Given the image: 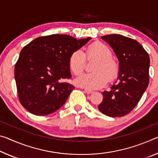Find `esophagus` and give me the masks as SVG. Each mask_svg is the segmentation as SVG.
<instances>
[{"label":"esophagus","instance_id":"obj_1","mask_svg":"<svg viewBox=\"0 0 158 158\" xmlns=\"http://www.w3.org/2000/svg\"><path fill=\"white\" fill-rule=\"evenodd\" d=\"M84 91H85V93H86V94H91V93H93V91H91V90H89L88 89H84Z\"/></svg>","mask_w":158,"mask_h":158}]
</instances>
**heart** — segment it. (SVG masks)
I'll return each instance as SVG.
<instances>
[{
	"mask_svg": "<svg viewBox=\"0 0 158 158\" xmlns=\"http://www.w3.org/2000/svg\"><path fill=\"white\" fill-rule=\"evenodd\" d=\"M112 56V50L101 42L90 44L84 53L81 50L72 52L69 58V67L76 76L84 71L86 60H97L92 67L94 72L81 75L77 79V84L87 89H96L103 86L107 81L110 82L116 79L119 72V65Z\"/></svg>",
	"mask_w": 158,
	"mask_h": 158,
	"instance_id": "obj_1",
	"label": "heart"
}]
</instances>
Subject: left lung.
<instances>
[{"label":"left lung","mask_w":158,"mask_h":158,"mask_svg":"<svg viewBox=\"0 0 158 158\" xmlns=\"http://www.w3.org/2000/svg\"><path fill=\"white\" fill-rule=\"evenodd\" d=\"M101 39L116 54L119 73L110 90L102 93L98 110L109 117H122L133 110L148 86L150 57L139 42L129 37L110 34Z\"/></svg>","instance_id":"8db88e82"}]
</instances>
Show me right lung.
<instances>
[{
  "mask_svg": "<svg viewBox=\"0 0 158 158\" xmlns=\"http://www.w3.org/2000/svg\"><path fill=\"white\" fill-rule=\"evenodd\" d=\"M90 39L52 34L38 37L22 48L15 67V79L19 102L27 111L43 116L63 106L75 88L62 81L72 77L69 56Z\"/></svg>",
  "mask_w": 158,
  "mask_h": 158,
  "instance_id": "add662e5",
  "label": "right lung"
}]
</instances>
